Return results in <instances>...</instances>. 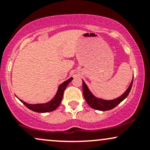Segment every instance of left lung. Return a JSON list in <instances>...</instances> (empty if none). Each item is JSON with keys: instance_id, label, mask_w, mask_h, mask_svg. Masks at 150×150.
I'll return each mask as SVG.
<instances>
[{"instance_id": "1", "label": "left lung", "mask_w": 150, "mask_h": 150, "mask_svg": "<svg viewBox=\"0 0 150 150\" xmlns=\"http://www.w3.org/2000/svg\"><path fill=\"white\" fill-rule=\"evenodd\" d=\"M132 82H133V79L132 80L126 91L119 97L112 99V100H106V99L95 97L89 90L83 80H82V92H83L84 97L89 106H91L94 109L99 110V111H108V110H111L116 107L117 105L119 104L122 101L124 100L125 98L128 97L129 93L131 90Z\"/></svg>"}]
</instances>
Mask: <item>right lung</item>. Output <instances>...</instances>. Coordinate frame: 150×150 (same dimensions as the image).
<instances>
[{"mask_svg": "<svg viewBox=\"0 0 150 150\" xmlns=\"http://www.w3.org/2000/svg\"><path fill=\"white\" fill-rule=\"evenodd\" d=\"M73 77H70V78L67 80L65 82H63V83L61 84L58 87V90L56 92V95L54 96V97L51 100L46 103H42V104H28V103L25 102V101L20 99V101L22 103H23L24 105H25L27 108H30L32 111H35L37 113H47V112H51V111H54L55 109H56L58 107L60 104H61L62 99H63V93L65 88L67 87L68 84L73 80Z\"/></svg>", "mask_w": 150, "mask_h": 150, "instance_id": "obj_1", "label": "right lung"}]
</instances>
